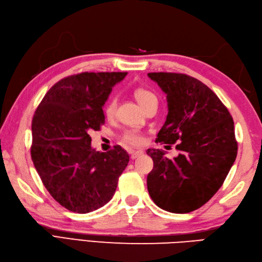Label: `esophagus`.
Returning <instances> with one entry per match:
<instances>
[{"mask_svg": "<svg viewBox=\"0 0 262 262\" xmlns=\"http://www.w3.org/2000/svg\"><path fill=\"white\" fill-rule=\"evenodd\" d=\"M144 155V151L143 150H136V151H130V158L132 159H136V158H138V157H141V156H143Z\"/></svg>", "mask_w": 262, "mask_h": 262, "instance_id": "34e87169", "label": "esophagus"}]
</instances>
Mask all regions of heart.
<instances>
[{"mask_svg":"<svg viewBox=\"0 0 262 262\" xmlns=\"http://www.w3.org/2000/svg\"><path fill=\"white\" fill-rule=\"evenodd\" d=\"M134 96L143 109H144L148 103H151L152 101L157 100V96L153 94L151 91H148L146 89H142V87L136 89L134 91ZM116 110H117L116 97H110V99L105 102V104L103 106V114L107 118H112L116 114ZM122 140L130 145H141L142 143L144 142V135H143L140 130L129 129L124 133V135H122Z\"/></svg>","mask_w":262,"mask_h":262,"instance_id":"b5f03b06","label":"heart"}]
</instances>
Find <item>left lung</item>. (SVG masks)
Instances as JSON below:
<instances>
[{
  "mask_svg": "<svg viewBox=\"0 0 262 262\" xmlns=\"http://www.w3.org/2000/svg\"><path fill=\"white\" fill-rule=\"evenodd\" d=\"M147 76L167 94L168 116L157 142H177L179 151L173 159L158 148L146 151L153 160L147 191L166 211L191 212L217 193L236 159L233 118L219 97L194 77L176 73Z\"/></svg>",
  "mask_w": 262,
  "mask_h": 262,
  "instance_id": "8db88e82",
  "label": "left lung"
}]
</instances>
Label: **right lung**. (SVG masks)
Wrapping results in <instances>:
<instances>
[{"label":"right lung","instance_id":"1","mask_svg":"<svg viewBox=\"0 0 262 262\" xmlns=\"http://www.w3.org/2000/svg\"><path fill=\"white\" fill-rule=\"evenodd\" d=\"M127 73H81L49 90L32 121L30 156L45 188L77 213L103 207L129 161L120 145L107 152L91 146L90 130L104 124L103 104Z\"/></svg>","mask_w":262,"mask_h":262}]
</instances>
